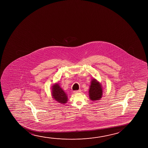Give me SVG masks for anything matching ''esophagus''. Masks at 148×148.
I'll return each instance as SVG.
<instances>
[{"mask_svg":"<svg viewBox=\"0 0 148 148\" xmlns=\"http://www.w3.org/2000/svg\"><path fill=\"white\" fill-rule=\"evenodd\" d=\"M81 92V90H75V91H73V92L74 94H77V93H79V92Z\"/></svg>","mask_w":148,"mask_h":148,"instance_id":"obj_1","label":"esophagus"}]
</instances>
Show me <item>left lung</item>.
I'll return each mask as SVG.
<instances>
[{"instance_id": "obj_1", "label": "left lung", "mask_w": 148, "mask_h": 148, "mask_svg": "<svg viewBox=\"0 0 148 148\" xmlns=\"http://www.w3.org/2000/svg\"><path fill=\"white\" fill-rule=\"evenodd\" d=\"M89 98L92 101L100 99L103 95V89L101 84L95 79L92 80L89 90Z\"/></svg>"}]
</instances>
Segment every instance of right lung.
<instances>
[{
	"instance_id": "obj_1",
	"label": "right lung",
	"mask_w": 148,
	"mask_h": 148,
	"mask_svg": "<svg viewBox=\"0 0 148 148\" xmlns=\"http://www.w3.org/2000/svg\"><path fill=\"white\" fill-rule=\"evenodd\" d=\"M52 89V95L53 99L56 101L61 103H67L68 101L67 95L65 93L63 89H62V88L59 86L58 83L53 85Z\"/></svg>"
}]
</instances>
